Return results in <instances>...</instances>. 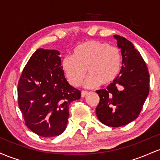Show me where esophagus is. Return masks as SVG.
Masks as SVG:
<instances>
[{
  "instance_id": "esophagus-1",
  "label": "esophagus",
  "mask_w": 160,
  "mask_h": 160,
  "mask_svg": "<svg viewBox=\"0 0 160 160\" xmlns=\"http://www.w3.org/2000/svg\"><path fill=\"white\" fill-rule=\"evenodd\" d=\"M87 94H88L87 91H82V98H84V97H85Z\"/></svg>"
}]
</instances>
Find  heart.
<instances>
[{
    "mask_svg": "<svg viewBox=\"0 0 160 160\" xmlns=\"http://www.w3.org/2000/svg\"><path fill=\"white\" fill-rule=\"evenodd\" d=\"M122 68L119 50L113 46L98 41H87L78 44L71 57L62 60V69L68 81L73 86H78L85 78L87 88L107 85L119 76Z\"/></svg>",
    "mask_w": 160,
    "mask_h": 160,
    "instance_id": "obj_1",
    "label": "heart"
}]
</instances>
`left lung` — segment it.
<instances>
[{"label": "left lung", "instance_id": "obj_1", "mask_svg": "<svg viewBox=\"0 0 160 160\" xmlns=\"http://www.w3.org/2000/svg\"><path fill=\"white\" fill-rule=\"evenodd\" d=\"M113 37L121 49L122 66L119 76L106 89L97 91L100 102L98 119L110 127H120L138 118L149 94L150 75L141 53L132 42L120 35Z\"/></svg>", "mask_w": 160, "mask_h": 160}]
</instances>
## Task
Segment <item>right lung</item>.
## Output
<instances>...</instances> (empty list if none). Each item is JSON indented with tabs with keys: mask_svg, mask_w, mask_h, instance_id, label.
I'll return each mask as SVG.
<instances>
[{
	"mask_svg": "<svg viewBox=\"0 0 160 160\" xmlns=\"http://www.w3.org/2000/svg\"><path fill=\"white\" fill-rule=\"evenodd\" d=\"M59 55L57 50L38 49L18 83V103L26 126L44 138L65 131L69 104L81 98V91L65 78Z\"/></svg>",
	"mask_w": 160,
	"mask_h": 160,
	"instance_id": "obj_1",
	"label": "right lung"
}]
</instances>
